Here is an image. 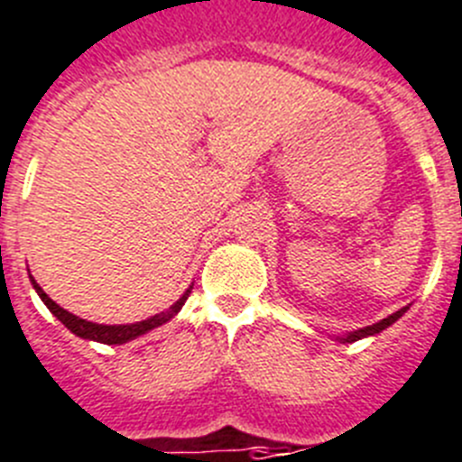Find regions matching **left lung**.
<instances>
[{
  "label": "left lung",
  "mask_w": 462,
  "mask_h": 462,
  "mask_svg": "<svg viewBox=\"0 0 462 462\" xmlns=\"http://www.w3.org/2000/svg\"><path fill=\"white\" fill-rule=\"evenodd\" d=\"M409 307H402L400 309V311H395V314H391L388 316V319H383V320H379V323H374V326H367V328H360V330H356V332H348L346 337H342V339H339V342H344V344H351V342H358V339H363V337H374V335H379L381 330H386L388 326H393V323H395V320L400 319V316L404 314V311H407Z\"/></svg>",
  "instance_id": "8db88e82"
}]
</instances>
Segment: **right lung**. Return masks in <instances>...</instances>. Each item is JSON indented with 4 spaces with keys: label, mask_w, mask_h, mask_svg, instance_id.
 Returning <instances> with one entry per match:
<instances>
[{
    "label": "right lung",
    "mask_w": 462,
    "mask_h": 462,
    "mask_svg": "<svg viewBox=\"0 0 462 462\" xmlns=\"http://www.w3.org/2000/svg\"><path fill=\"white\" fill-rule=\"evenodd\" d=\"M30 281H32V286H34V291H37L39 298H42V302L51 309V314H53L55 319H58L64 328H67V330H71L76 337H81V339H90V342H99V344H125V342H130V339H136V337L146 335V332L153 330V328L164 326L167 320H171L176 314H179V311H181V307L186 304L188 295H190V288H192V286L188 288L181 298L176 300V302L171 304L167 311H160V314L151 316V319L139 320V323H130V326H102V323H92V320L79 319V316L69 314L67 309H62L60 304H55L53 300L48 298L46 292H43V288L39 286L37 281H34V276H30Z\"/></svg>",
    "instance_id": "add662e5"
}]
</instances>
